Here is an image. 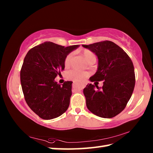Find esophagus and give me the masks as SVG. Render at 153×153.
Here are the masks:
<instances>
[{"mask_svg": "<svg viewBox=\"0 0 153 153\" xmlns=\"http://www.w3.org/2000/svg\"><path fill=\"white\" fill-rule=\"evenodd\" d=\"M85 86L83 84H73V88L76 90H82L84 88Z\"/></svg>", "mask_w": 153, "mask_h": 153, "instance_id": "esophagus-1", "label": "esophagus"}]
</instances>
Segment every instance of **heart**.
Returning a JSON list of instances; mask_svg holds the SVG:
<instances>
[{
	"label": "heart",
	"mask_w": 153,
	"mask_h": 153,
	"mask_svg": "<svg viewBox=\"0 0 153 153\" xmlns=\"http://www.w3.org/2000/svg\"><path fill=\"white\" fill-rule=\"evenodd\" d=\"M82 55L85 61L88 63L92 60H96V56L92 51L89 50H84L82 52ZM72 58V54H69L65 59V65L68 67L70 65V62ZM88 76V74L86 71L77 70V69H73L67 72V78L76 83H82L86 79V77Z\"/></svg>",
	"instance_id": "b5f03b06"
}]
</instances>
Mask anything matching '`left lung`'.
I'll return each mask as SVG.
<instances>
[{
    "label": "left lung",
    "mask_w": 153,
    "mask_h": 153,
    "mask_svg": "<svg viewBox=\"0 0 153 153\" xmlns=\"http://www.w3.org/2000/svg\"><path fill=\"white\" fill-rule=\"evenodd\" d=\"M82 46L94 53L98 59L97 71L90 77V82L104 81L101 89L95 83L88 84L84 89L87 108L98 117L112 118L125 108L133 93L136 79L132 61L111 41Z\"/></svg>",
    "instance_id": "1"
}]
</instances>
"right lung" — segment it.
<instances>
[{"label":"right lung","mask_w":153,"mask_h":153,"mask_svg":"<svg viewBox=\"0 0 153 153\" xmlns=\"http://www.w3.org/2000/svg\"><path fill=\"white\" fill-rule=\"evenodd\" d=\"M79 46L45 42L31 48L25 56L20 72L23 93L29 107L43 120L58 117L69 107L73 82H65L61 86L55 79L64 69L66 56Z\"/></svg>","instance_id":"obj_1"}]
</instances>
